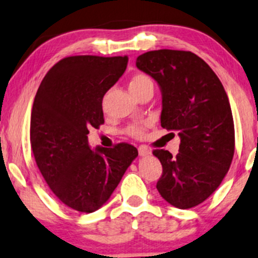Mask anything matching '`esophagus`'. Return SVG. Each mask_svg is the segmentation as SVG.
I'll return each mask as SVG.
<instances>
[{
    "label": "esophagus",
    "mask_w": 258,
    "mask_h": 258,
    "mask_svg": "<svg viewBox=\"0 0 258 258\" xmlns=\"http://www.w3.org/2000/svg\"><path fill=\"white\" fill-rule=\"evenodd\" d=\"M139 154L141 155V157H145V155L151 154V149H149L148 146H146V145L139 146Z\"/></svg>",
    "instance_id": "esophagus-1"
}]
</instances>
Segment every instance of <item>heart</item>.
<instances>
[{
	"mask_svg": "<svg viewBox=\"0 0 258 258\" xmlns=\"http://www.w3.org/2000/svg\"><path fill=\"white\" fill-rule=\"evenodd\" d=\"M147 87H153V80L151 76L145 74V73H136L132 76L129 81V88L135 95H138L140 92L144 91ZM148 122H134L130 123L125 129L124 133L130 138L134 139H142L145 138L146 133H147Z\"/></svg>",
	"mask_w": 258,
	"mask_h": 258,
	"instance_id": "b5f03b06",
	"label": "heart"
}]
</instances>
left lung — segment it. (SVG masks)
<instances>
[{"mask_svg":"<svg viewBox=\"0 0 258 258\" xmlns=\"http://www.w3.org/2000/svg\"><path fill=\"white\" fill-rule=\"evenodd\" d=\"M136 67L158 81L161 126L180 138L176 157L153 151L163 166L158 191L177 208L199 206L218 189L233 159L234 123L226 91L211 67L191 51H148L138 57Z\"/></svg>","mask_w":258,"mask_h":258,"instance_id":"1","label":"left lung"}]
</instances>
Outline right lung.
Returning a JSON list of instances; mask_svg holds the SVG:
<instances>
[{
	"instance_id": "right-lung-1",
	"label": "right lung",
	"mask_w": 258,
	"mask_h": 258,
	"mask_svg": "<svg viewBox=\"0 0 258 258\" xmlns=\"http://www.w3.org/2000/svg\"><path fill=\"white\" fill-rule=\"evenodd\" d=\"M128 56L62 58L34 97L30 141L41 176L57 199L81 213L99 209L138 157L126 142L88 147L91 128L104 124L103 97L125 72Z\"/></svg>"
}]
</instances>
